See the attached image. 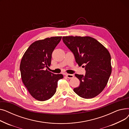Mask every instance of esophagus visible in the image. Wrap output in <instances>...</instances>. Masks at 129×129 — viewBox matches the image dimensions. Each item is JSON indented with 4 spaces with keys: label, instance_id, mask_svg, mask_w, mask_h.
<instances>
[{
    "label": "esophagus",
    "instance_id": "esophagus-1",
    "mask_svg": "<svg viewBox=\"0 0 129 129\" xmlns=\"http://www.w3.org/2000/svg\"><path fill=\"white\" fill-rule=\"evenodd\" d=\"M65 75L66 76V77L67 78H72L74 76V75H73V74H65Z\"/></svg>",
    "mask_w": 129,
    "mask_h": 129
}]
</instances>
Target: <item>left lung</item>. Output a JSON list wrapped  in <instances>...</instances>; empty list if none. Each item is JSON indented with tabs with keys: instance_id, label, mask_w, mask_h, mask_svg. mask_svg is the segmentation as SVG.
Masks as SVG:
<instances>
[{
	"instance_id": "left-lung-1",
	"label": "left lung",
	"mask_w": 129,
	"mask_h": 129,
	"mask_svg": "<svg viewBox=\"0 0 129 129\" xmlns=\"http://www.w3.org/2000/svg\"><path fill=\"white\" fill-rule=\"evenodd\" d=\"M63 41L75 56L85 75L75 74L80 85L74 91L80 97H95L104 89L111 74V56L106 47L90 37H63Z\"/></svg>"
}]
</instances>
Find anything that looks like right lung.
Wrapping results in <instances>:
<instances>
[{"instance_id": "obj_1", "label": "right lung", "mask_w": 129, "mask_h": 129, "mask_svg": "<svg viewBox=\"0 0 129 129\" xmlns=\"http://www.w3.org/2000/svg\"><path fill=\"white\" fill-rule=\"evenodd\" d=\"M62 37L46 38L33 42L24 53L20 65L22 82L31 95L39 101L50 99L56 91L62 74H55L46 68L51 64L52 54Z\"/></svg>"}]
</instances>
